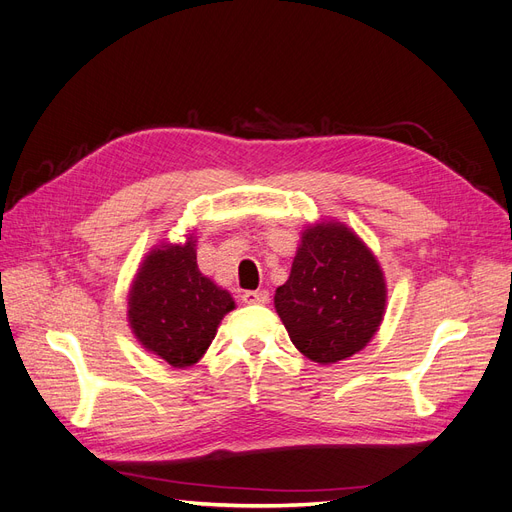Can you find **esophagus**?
<instances>
[{
	"instance_id": "34e87169",
	"label": "esophagus",
	"mask_w": 512,
	"mask_h": 512,
	"mask_svg": "<svg viewBox=\"0 0 512 512\" xmlns=\"http://www.w3.org/2000/svg\"><path fill=\"white\" fill-rule=\"evenodd\" d=\"M241 299L245 305H265V303H269V292L267 290H247V292H243Z\"/></svg>"
}]
</instances>
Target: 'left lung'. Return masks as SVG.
<instances>
[{
  "mask_svg": "<svg viewBox=\"0 0 512 512\" xmlns=\"http://www.w3.org/2000/svg\"><path fill=\"white\" fill-rule=\"evenodd\" d=\"M275 312L294 348L329 365L361 352L386 312V280L378 258L337 220L305 226Z\"/></svg>",
  "mask_w": 512,
  "mask_h": 512,
  "instance_id": "obj_1",
  "label": "left lung"
}]
</instances>
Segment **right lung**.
<instances>
[{
	"mask_svg": "<svg viewBox=\"0 0 512 512\" xmlns=\"http://www.w3.org/2000/svg\"><path fill=\"white\" fill-rule=\"evenodd\" d=\"M232 309L230 292L198 269L194 232L183 243L151 247L128 292V322L136 342L177 369L203 359Z\"/></svg>",
	"mask_w": 512,
	"mask_h": 512,
	"instance_id": "1",
	"label": "right lung"
}]
</instances>
